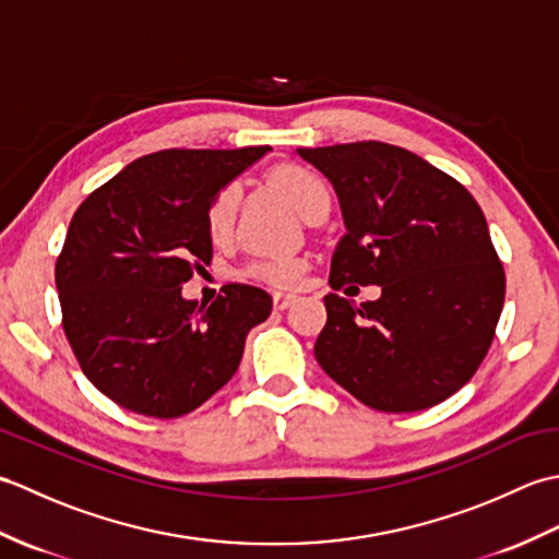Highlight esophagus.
Returning a JSON list of instances; mask_svg holds the SVG:
<instances>
[{
  "label": "esophagus",
  "instance_id": "esophagus-1",
  "mask_svg": "<svg viewBox=\"0 0 559 559\" xmlns=\"http://www.w3.org/2000/svg\"><path fill=\"white\" fill-rule=\"evenodd\" d=\"M295 300H298V295L293 293H273V307H276V310H288Z\"/></svg>",
  "mask_w": 559,
  "mask_h": 559
}]
</instances>
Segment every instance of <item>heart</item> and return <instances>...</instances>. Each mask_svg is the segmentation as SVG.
I'll return each instance as SVG.
<instances>
[{
    "instance_id": "heart-1",
    "label": "heart",
    "mask_w": 559,
    "mask_h": 559,
    "mask_svg": "<svg viewBox=\"0 0 559 559\" xmlns=\"http://www.w3.org/2000/svg\"><path fill=\"white\" fill-rule=\"evenodd\" d=\"M271 180L283 194L288 197L290 204L298 209L305 218H312L317 211L329 209V187L314 170L305 168V165H281L271 173ZM235 211H237V187L228 185L221 187L216 194L211 197L206 213H204V230L211 242H225L233 233L235 225ZM305 264L300 259L293 257H269L257 259L249 264L247 273L257 281H264L269 286L278 288H293L298 286L302 278Z\"/></svg>"
}]
</instances>
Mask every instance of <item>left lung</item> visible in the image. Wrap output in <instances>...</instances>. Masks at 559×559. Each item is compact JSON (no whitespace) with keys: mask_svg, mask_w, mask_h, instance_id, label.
Listing matches in <instances>:
<instances>
[{"mask_svg":"<svg viewBox=\"0 0 559 559\" xmlns=\"http://www.w3.org/2000/svg\"><path fill=\"white\" fill-rule=\"evenodd\" d=\"M298 153L334 185L348 228L331 259L317 362L374 411L437 406L476 374L504 305V269L478 201L384 141ZM350 282L379 285L383 298L341 299Z\"/></svg>","mask_w":559,"mask_h":559,"instance_id":"obj_1","label":"left lung"}]
</instances>
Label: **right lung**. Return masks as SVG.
<instances>
[{"mask_svg":"<svg viewBox=\"0 0 559 559\" xmlns=\"http://www.w3.org/2000/svg\"><path fill=\"white\" fill-rule=\"evenodd\" d=\"M266 151L148 153L76 209L55 266L62 326L83 374L117 406L180 418L237 372L271 295L228 283L197 305L182 298V283L211 261V197Z\"/></svg>","mask_w":559,"mask_h":559,"instance_id":"1","label":"right lung"}]
</instances>
